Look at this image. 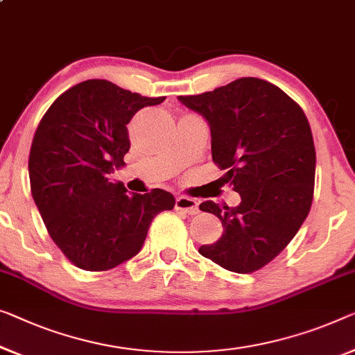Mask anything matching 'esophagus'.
<instances>
[{"label": "esophagus", "mask_w": 355, "mask_h": 355, "mask_svg": "<svg viewBox=\"0 0 355 355\" xmlns=\"http://www.w3.org/2000/svg\"><path fill=\"white\" fill-rule=\"evenodd\" d=\"M175 209L187 211V214H189V215H196L199 211L198 200L193 198H188V196H178L175 200Z\"/></svg>", "instance_id": "1"}]
</instances>
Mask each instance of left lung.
Returning <instances> with one entry per match:
<instances>
[{"mask_svg": "<svg viewBox=\"0 0 355 355\" xmlns=\"http://www.w3.org/2000/svg\"><path fill=\"white\" fill-rule=\"evenodd\" d=\"M180 102L209 121L211 159L241 194L234 209L205 200L223 234L199 253L232 272H255L290 244L314 196L315 148L304 111L282 89L239 78Z\"/></svg>", "mask_w": 355, "mask_h": 355, "instance_id": "left-lung-1", "label": "left lung"}]
</instances>
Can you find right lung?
<instances>
[{
    "instance_id": "obj_1",
    "label": "right lung",
    "mask_w": 355,
    "mask_h": 355,
    "mask_svg": "<svg viewBox=\"0 0 355 355\" xmlns=\"http://www.w3.org/2000/svg\"><path fill=\"white\" fill-rule=\"evenodd\" d=\"M164 100L87 79L59 95L36 127L31 196L51 239L76 268L108 271L135 257L153 218L175 205L164 189L129 196L108 180L130 148L127 124Z\"/></svg>"
}]
</instances>
